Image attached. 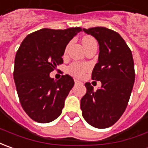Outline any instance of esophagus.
Listing matches in <instances>:
<instances>
[{"instance_id": "34e87169", "label": "esophagus", "mask_w": 148, "mask_h": 148, "mask_svg": "<svg viewBox=\"0 0 148 148\" xmlns=\"http://www.w3.org/2000/svg\"><path fill=\"white\" fill-rule=\"evenodd\" d=\"M80 82H79V80H77V79H74V84H79Z\"/></svg>"}]
</instances>
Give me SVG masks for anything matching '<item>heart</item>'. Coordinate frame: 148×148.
<instances>
[{"label": "heart", "instance_id": "1", "mask_svg": "<svg viewBox=\"0 0 148 148\" xmlns=\"http://www.w3.org/2000/svg\"><path fill=\"white\" fill-rule=\"evenodd\" d=\"M82 42H83L84 47H88L91 44L97 43L96 40L93 38H91V37H85L83 38ZM67 49H68V47H66V49H65V52L67 51ZM88 69V66L87 64L75 62V63H73L69 65V68H68V72L75 77H79H79H82L87 72Z\"/></svg>", "mask_w": 148, "mask_h": 148}]
</instances>
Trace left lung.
<instances>
[{
  "label": "left lung",
  "instance_id": "obj_1",
  "mask_svg": "<svg viewBox=\"0 0 148 148\" xmlns=\"http://www.w3.org/2000/svg\"><path fill=\"white\" fill-rule=\"evenodd\" d=\"M83 30L99 44L98 62L92 79L101 81V87L94 91L90 83L85 84L82 115L90 125L106 129L114 125L127 107L135 80L133 55L125 40L111 29L96 27Z\"/></svg>",
  "mask_w": 148,
  "mask_h": 148
}]
</instances>
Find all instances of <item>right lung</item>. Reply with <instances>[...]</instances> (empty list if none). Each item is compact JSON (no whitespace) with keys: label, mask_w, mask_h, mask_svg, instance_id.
<instances>
[{"label":"right lung","mask_w":148,"mask_h":148,"mask_svg":"<svg viewBox=\"0 0 148 148\" xmlns=\"http://www.w3.org/2000/svg\"><path fill=\"white\" fill-rule=\"evenodd\" d=\"M80 31L79 27L64 30L42 28L28 34L18 49L14 80L20 104L34 121L49 123L61 114L74 79L65 74L55 80L50 73L63 63L67 44Z\"/></svg>","instance_id":"add662e5"}]
</instances>
